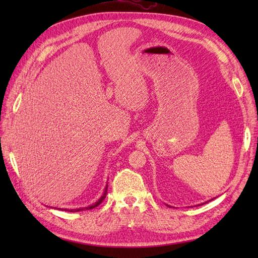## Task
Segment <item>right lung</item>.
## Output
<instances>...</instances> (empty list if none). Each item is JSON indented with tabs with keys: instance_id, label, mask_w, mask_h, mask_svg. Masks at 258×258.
<instances>
[{
	"instance_id": "obj_1",
	"label": "right lung",
	"mask_w": 258,
	"mask_h": 258,
	"mask_svg": "<svg viewBox=\"0 0 258 258\" xmlns=\"http://www.w3.org/2000/svg\"><path fill=\"white\" fill-rule=\"evenodd\" d=\"M106 194H107V185H106V187H105V189H104V193H103V195L101 196V199L98 200L97 202H95L94 204H92V205H90V206H87V207H82V208H76V210H68L69 212H79V211H85V210H92V208H94V207H96V206H98L101 204V203L104 201V199H105L106 197ZM67 211V210H65Z\"/></svg>"
}]
</instances>
